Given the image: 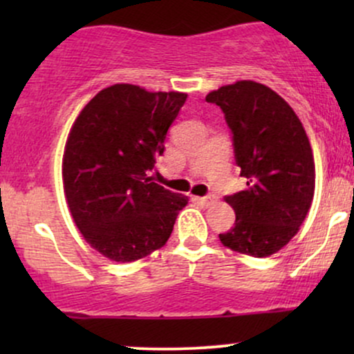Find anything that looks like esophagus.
<instances>
[{
	"mask_svg": "<svg viewBox=\"0 0 354 354\" xmlns=\"http://www.w3.org/2000/svg\"><path fill=\"white\" fill-rule=\"evenodd\" d=\"M198 201H200L203 206H213V205H216L218 198H216V196H214V194H208V196H203V198H198Z\"/></svg>",
	"mask_w": 354,
	"mask_h": 354,
	"instance_id": "34e87169",
	"label": "esophagus"
}]
</instances>
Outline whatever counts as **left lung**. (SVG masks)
<instances>
[{
    "mask_svg": "<svg viewBox=\"0 0 354 354\" xmlns=\"http://www.w3.org/2000/svg\"><path fill=\"white\" fill-rule=\"evenodd\" d=\"M225 113L246 189L225 196L236 221L219 239L238 253L265 258L290 243L310 211L315 160L293 108L271 88L236 81L206 96Z\"/></svg>",
    "mask_w": 354,
    "mask_h": 354,
    "instance_id": "8db88e82",
    "label": "left lung"
}]
</instances>
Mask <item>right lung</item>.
Here are the masks:
<instances>
[{
  "instance_id": "obj_1",
  "label": "right lung",
  "mask_w": 354,
  "mask_h": 354,
  "mask_svg": "<svg viewBox=\"0 0 354 354\" xmlns=\"http://www.w3.org/2000/svg\"><path fill=\"white\" fill-rule=\"evenodd\" d=\"M186 98L113 84L73 124L63 154L64 194L81 234L111 261H136L163 246L188 205V196L149 176Z\"/></svg>"
}]
</instances>
